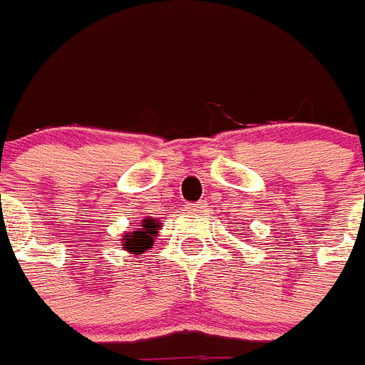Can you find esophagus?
Returning <instances> with one entry per match:
<instances>
[{
	"label": "esophagus",
	"instance_id": "esophagus-1",
	"mask_svg": "<svg viewBox=\"0 0 365 365\" xmlns=\"http://www.w3.org/2000/svg\"><path fill=\"white\" fill-rule=\"evenodd\" d=\"M204 208H206V202L188 204V210H190V212H204Z\"/></svg>",
	"mask_w": 365,
	"mask_h": 365
}]
</instances>
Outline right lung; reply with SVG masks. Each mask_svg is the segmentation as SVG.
<instances>
[{
    "label": "right lung",
    "instance_id": "obj_1",
    "mask_svg": "<svg viewBox=\"0 0 365 365\" xmlns=\"http://www.w3.org/2000/svg\"><path fill=\"white\" fill-rule=\"evenodd\" d=\"M159 230H161L159 222H155L153 218H143L139 228H135L133 232H125L121 236L120 244L123 245V250L128 253L141 255L153 245V242L159 236Z\"/></svg>",
    "mask_w": 365,
    "mask_h": 365
}]
</instances>
